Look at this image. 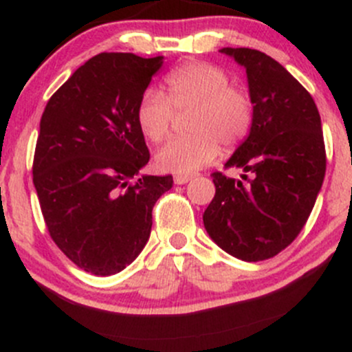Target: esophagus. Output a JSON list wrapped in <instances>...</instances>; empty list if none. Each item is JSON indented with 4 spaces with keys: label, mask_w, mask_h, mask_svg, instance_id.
<instances>
[{
    "label": "esophagus",
    "mask_w": 352,
    "mask_h": 352,
    "mask_svg": "<svg viewBox=\"0 0 352 352\" xmlns=\"http://www.w3.org/2000/svg\"><path fill=\"white\" fill-rule=\"evenodd\" d=\"M193 179V176L191 175H177L175 176V184H186L188 181Z\"/></svg>",
    "instance_id": "1"
}]
</instances>
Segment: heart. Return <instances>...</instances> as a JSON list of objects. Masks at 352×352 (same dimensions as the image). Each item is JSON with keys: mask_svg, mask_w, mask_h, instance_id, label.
Masks as SVG:
<instances>
[{"mask_svg": "<svg viewBox=\"0 0 352 352\" xmlns=\"http://www.w3.org/2000/svg\"><path fill=\"white\" fill-rule=\"evenodd\" d=\"M166 95L147 88L139 98L135 122L140 133L151 142L169 135L175 110L193 108L190 130L175 137L155 154L161 171L190 175L212 164L226 147H237L248 139L254 122V104L248 89L232 85L222 67L210 63H186L164 78Z\"/></svg>", "mask_w": 352, "mask_h": 352, "instance_id": "1", "label": "heart"}]
</instances>
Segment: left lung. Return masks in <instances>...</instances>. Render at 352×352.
Instances as JSON below:
<instances>
[{
  "instance_id": "8db88e82",
  "label": "left lung",
  "mask_w": 352,
  "mask_h": 352,
  "mask_svg": "<svg viewBox=\"0 0 352 352\" xmlns=\"http://www.w3.org/2000/svg\"><path fill=\"white\" fill-rule=\"evenodd\" d=\"M220 52L245 67L254 122L226 168L213 173L215 197L203 213L212 241L242 261H264L288 248L309 220L325 176L320 115L310 93L273 57L254 49Z\"/></svg>"
}]
</instances>
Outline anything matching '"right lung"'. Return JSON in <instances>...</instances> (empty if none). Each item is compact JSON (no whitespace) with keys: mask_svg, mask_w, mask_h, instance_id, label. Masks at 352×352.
Wrapping results in <instances>:
<instances>
[{"mask_svg":"<svg viewBox=\"0 0 352 352\" xmlns=\"http://www.w3.org/2000/svg\"><path fill=\"white\" fill-rule=\"evenodd\" d=\"M162 57L101 52L50 96L41 118L34 184L57 248L98 276L120 273L147 244L152 208L173 176H142L149 162L135 122L139 98Z\"/></svg>","mask_w":352,"mask_h":352,"instance_id":"add662e5","label":"right lung"}]
</instances>
